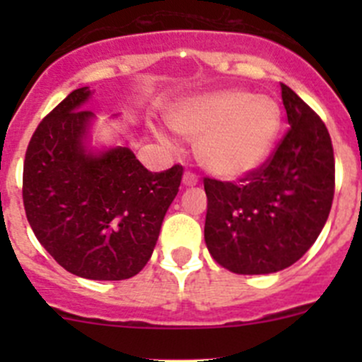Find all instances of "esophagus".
<instances>
[{
  "mask_svg": "<svg viewBox=\"0 0 362 362\" xmlns=\"http://www.w3.org/2000/svg\"><path fill=\"white\" fill-rule=\"evenodd\" d=\"M184 184L189 185V187H192V185L198 184V177H196V173H192V171H185Z\"/></svg>",
  "mask_w": 362,
  "mask_h": 362,
  "instance_id": "obj_1",
  "label": "esophagus"
}]
</instances>
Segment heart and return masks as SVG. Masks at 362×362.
Listing matches in <instances>:
<instances>
[{
    "instance_id": "b5f03b06",
    "label": "heart",
    "mask_w": 362,
    "mask_h": 362,
    "mask_svg": "<svg viewBox=\"0 0 362 362\" xmlns=\"http://www.w3.org/2000/svg\"><path fill=\"white\" fill-rule=\"evenodd\" d=\"M170 122L182 136L198 140L199 164L221 178H240L261 166L282 127V110L269 96L222 89L184 101ZM160 140L166 138L160 134Z\"/></svg>"
}]
</instances>
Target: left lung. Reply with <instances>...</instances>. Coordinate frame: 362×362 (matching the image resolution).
Segmentation results:
<instances>
[{
	"label": "left lung",
	"instance_id": "8db88e82",
	"mask_svg": "<svg viewBox=\"0 0 362 362\" xmlns=\"http://www.w3.org/2000/svg\"><path fill=\"white\" fill-rule=\"evenodd\" d=\"M289 129L269 158L238 184L204 178V242L240 275L289 268L315 243L334 196V154L319 115L282 83Z\"/></svg>",
	"mask_w": 362,
	"mask_h": 362
}]
</instances>
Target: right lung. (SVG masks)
Instances as JSON below:
<instances>
[{"label":"right lung","instance_id":"add662e5","mask_svg":"<svg viewBox=\"0 0 362 362\" xmlns=\"http://www.w3.org/2000/svg\"><path fill=\"white\" fill-rule=\"evenodd\" d=\"M89 87L69 93L38 124L25 151L23 202L33 233L69 273L131 279L151 259L184 168L152 173L127 147L83 148L94 113Z\"/></svg>","mask_w":362,"mask_h":362}]
</instances>
